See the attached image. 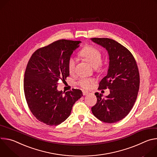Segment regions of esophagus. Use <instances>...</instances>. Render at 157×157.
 Instances as JSON below:
<instances>
[{
  "label": "esophagus",
  "mask_w": 157,
  "mask_h": 157,
  "mask_svg": "<svg viewBox=\"0 0 157 157\" xmlns=\"http://www.w3.org/2000/svg\"><path fill=\"white\" fill-rule=\"evenodd\" d=\"M82 94L83 96H86L88 94V92H86V91H83L82 92Z\"/></svg>",
  "instance_id": "1"
}]
</instances>
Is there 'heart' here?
<instances>
[{
	"label": "heart",
	"instance_id": "heart-1",
	"mask_svg": "<svg viewBox=\"0 0 157 157\" xmlns=\"http://www.w3.org/2000/svg\"><path fill=\"white\" fill-rule=\"evenodd\" d=\"M79 55L83 57L87 62L94 66L96 70H100L101 68L102 53L101 51L92 46H87L81 50ZM76 65V59L70 57L68 61V69L70 73H73ZM93 84V79L91 78H82L78 81V84L83 89H87L90 88Z\"/></svg>",
	"mask_w": 157,
	"mask_h": 157
}]
</instances>
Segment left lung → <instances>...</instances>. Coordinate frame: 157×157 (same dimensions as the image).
<instances>
[{
  "mask_svg": "<svg viewBox=\"0 0 157 157\" xmlns=\"http://www.w3.org/2000/svg\"><path fill=\"white\" fill-rule=\"evenodd\" d=\"M91 40L107 51L109 68L99 89H110L105 98L95 94L97 102L91 108L92 113L102 122L114 123L127 116L136 102L140 85L138 66L130 51L117 41L107 38Z\"/></svg>",
  "mask_w": 157,
  "mask_h": 157,
  "instance_id": "8db88e82",
  "label": "left lung"
}]
</instances>
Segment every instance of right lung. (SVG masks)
I'll return each instance as SVG.
<instances>
[{
	"label": "right lung",
	"mask_w": 157,
	"mask_h": 157,
	"mask_svg": "<svg viewBox=\"0 0 157 157\" xmlns=\"http://www.w3.org/2000/svg\"><path fill=\"white\" fill-rule=\"evenodd\" d=\"M81 42L56 41L35 51L27 64L24 82L25 99L33 115L47 125L64 122L82 96L79 89L66 93L57 89L58 81L69 76L68 59Z\"/></svg>",
	"instance_id": "right-lung-1"
}]
</instances>
